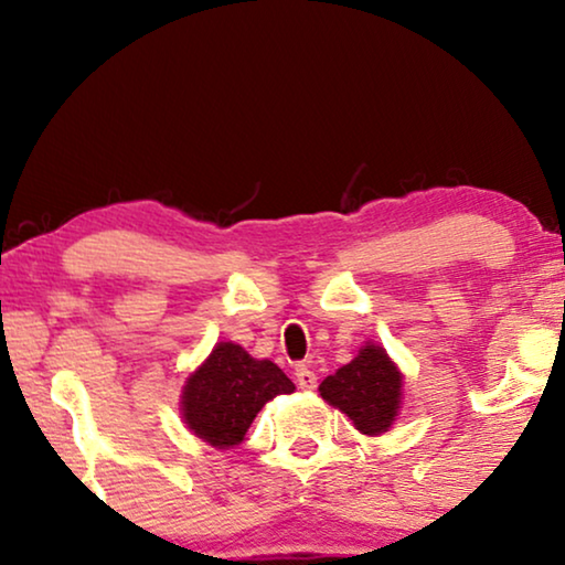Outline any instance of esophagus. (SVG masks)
<instances>
[{"instance_id":"esophagus-1","label":"esophagus","mask_w":565,"mask_h":565,"mask_svg":"<svg viewBox=\"0 0 565 565\" xmlns=\"http://www.w3.org/2000/svg\"><path fill=\"white\" fill-rule=\"evenodd\" d=\"M296 381H298V385L303 391H313L316 388V381H319V377H316V373L308 365H296Z\"/></svg>"}]
</instances>
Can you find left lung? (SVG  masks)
Here are the masks:
<instances>
[{"label": "left lung", "instance_id": "8db88e82", "mask_svg": "<svg viewBox=\"0 0 565 565\" xmlns=\"http://www.w3.org/2000/svg\"><path fill=\"white\" fill-rule=\"evenodd\" d=\"M404 377L383 347L367 344L350 365L319 385L321 398L344 412L362 435H381L396 419Z\"/></svg>", "mask_w": 565, "mask_h": 565}]
</instances>
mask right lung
<instances>
[{
    "label": "right lung",
    "mask_w": 565,
    "mask_h": 565,
    "mask_svg": "<svg viewBox=\"0 0 565 565\" xmlns=\"http://www.w3.org/2000/svg\"><path fill=\"white\" fill-rule=\"evenodd\" d=\"M292 391L296 385L275 362L254 360L238 344L221 342L184 385L182 414L200 439L234 447L267 401Z\"/></svg>",
    "instance_id": "add662e5"
}]
</instances>
